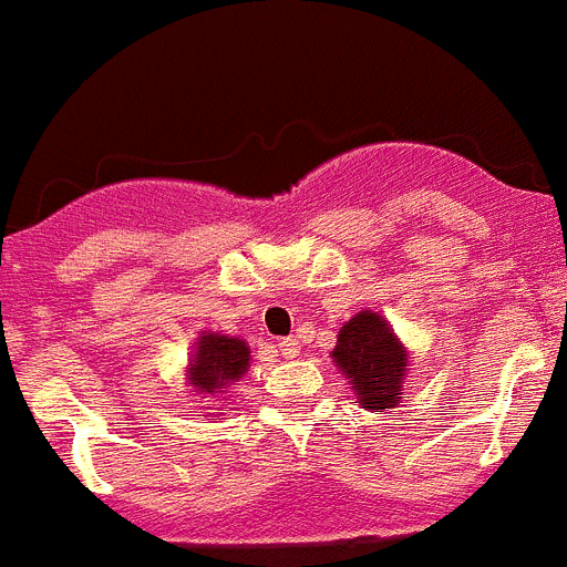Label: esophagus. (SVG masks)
I'll return each mask as SVG.
<instances>
[{
    "label": "esophagus",
    "mask_w": 567,
    "mask_h": 567,
    "mask_svg": "<svg viewBox=\"0 0 567 567\" xmlns=\"http://www.w3.org/2000/svg\"><path fill=\"white\" fill-rule=\"evenodd\" d=\"M278 352L284 354V358H295V354L300 352V343L295 338H284L278 340Z\"/></svg>",
    "instance_id": "obj_1"
}]
</instances>
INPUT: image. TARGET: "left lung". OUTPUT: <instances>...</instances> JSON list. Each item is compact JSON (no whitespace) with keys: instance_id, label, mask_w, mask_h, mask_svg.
<instances>
[{"instance_id":"left-lung-1","label":"left lung","mask_w":567,"mask_h":567,"mask_svg":"<svg viewBox=\"0 0 567 567\" xmlns=\"http://www.w3.org/2000/svg\"><path fill=\"white\" fill-rule=\"evenodd\" d=\"M332 360L358 394L360 409L385 412L400 403L409 352L378 312L365 309L340 327Z\"/></svg>"}]
</instances>
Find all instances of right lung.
Returning a JSON list of instances; mask_svg holds the SVG:
<instances>
[{"instance_id":"1","label":"right lung","mask_w":567,"mask_h":567,"mask_svg":"<svg viewBox=\"0 0 567 567\" xmlns=\"http://www.w3.org/2000/svg\"><path fill=\"white\" fill-rule=\"evenodd\" d=\"M249 369L247 340L227 338L218 332H202L195 340V352L189 354L187 378L202 398L227 392L235 380L244 378Z\"/></svg>"}]
</instances>
